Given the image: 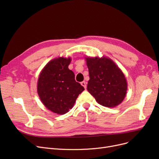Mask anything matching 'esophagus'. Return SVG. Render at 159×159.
Returning a JSON list of instances; mask_svg holds the SVG:
<instances>
[{
	"label": "esophagus",
	"mask_w": 159,
	"mask_h": 159,
	"mask_svg": "<svg viewBox=\"0 0 159 159\" xmlns=\"http://www.w3.org/2000/svg\"><path fill=\"white\" fill-rule=\"evenodd\" d=\"M81 85H82V86H84V88H86V82H85V81H82V82H81Z\"/></svg>",
	"instance_id": "1"
}]
</instances>
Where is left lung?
<instances>
[{"label": "left lung", "instance_id": "left-lung-1", "mask_svg": "<svg viewBox=\"0 0 159 159\" xmlns=\"http://www.w3.org/2000/svg\"><path fill=\"white\" fill-rule=\"evenodd\" d=\"M89 80L88 91L100 105L114 107L125 97L127 84L121 70L107 57L86 58Z\"/></svg>", "mask_w": 159, "mask_h": 159}]
</instances>
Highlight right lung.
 <instances>
[{
  "instance_id": "add662e5",
  "label": "right lung",
  "mask_w": 159,
  "mask_h": 159,
  "mask_svg": "<svg viewBox=\"0 0 159 159\" xmlns=\"http://www.w3.org/2000/svg\"><path fill=\"white\" fill-rule=\"evenodd\" d=\"M70 58L59 57L47 64L40 74L38 93L45 106L52 112L63 115L73 107L84 88L75 80L69 70Z\"/></svg>"
}]
</instances>
